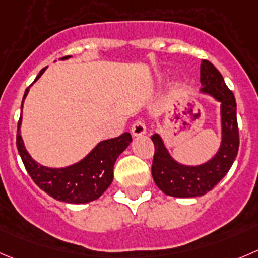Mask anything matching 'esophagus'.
Listing matches in <instances>:
<instances>
[{
  "instance_id": "1",
  "label": "esophagus",
  "mask_w": 258,
  "mask_h": 258,
  "mask_svg": "<svg viewBox=\"0 0 258 258\" xmlns=\"http://www.w3.org/2000/svg\"><path fill=\"white\" fill-rule=\"evenodd\" d=\"M146 133H147V126L143 121L138 120V121L134 122L133 126H132V134H133L134 137L144 136Z\"/></svg>"
}]
</instances>
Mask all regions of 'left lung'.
<instances>
[{"mask_svg": "<svg viewBox=\"0 0 258 258\" xmlns=\"http://www.w3.org/2000/svg\"><path fill=\"white\" fill-rule=\"evenodd\" d=\"M200 82L201 94L220 102L222 142L217 153L198 166L182 164L171 156L159 134L152 136L154 144L152 176L159 190L175 198H196L213 190L230 170L239 147L234 95L209 60L201 62Z\"/></svg>", "mask_w": 258, "mask_h": 258, "instance_id": "left-lung-1", "label": "left lung"}]
</instances>
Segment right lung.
Here are the masks:
<instances>
[{
	"instance_id": "obj_1",
	"label": "right lung",
	"mask_w": 258,
	"mask_h": 258,
	"mask_svg": "<svg viewBox=\"0 0 258 258\" xmlns=\"http://www.w3.org/2000/svg\"><path fill=\"white\" fill-rule=\"evenodd\" d=\"M68 58H71L70 55L62 58V60ZM45 70L46 67L39 72L34 82L40 78ZM29 90L30 87L25 90L23 104L25 97L28 96ZM21 117L23 116H20L17 124L16 146L26 171L34 182L49 196L68 204H86L99 199L111 185L116 158L132 143L131 133H124L117 138L100 142L85 158L78 161L77 163L62 168L45 167L34 161L26 151L20 132Z\"/></svg>"
}]
</instances>
